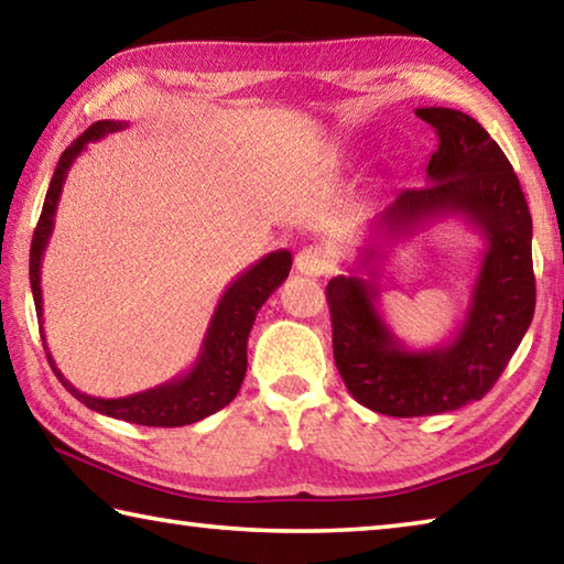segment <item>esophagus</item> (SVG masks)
I'll use <instances>...</instances> for the list:
<instances>
[{
    "label": "esophagus",
    "instance_id": "1",
    "mask_svg": "<svg viewBox=\"0 0 564 564\" xmlns=\"http://www.w3.org/2000/svg\"><path fill=\"white\" fill-rule=\"evenodd\" d=\"M295 269L303 275H328L333 271V256L326 246L311 243L295 256Z\"/></svg>",
    "mask_w": 564,
    "mask_h": 564
}]
</instances>
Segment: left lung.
Instances as JSON below:
<instances>
[{
	"label": "left lung",
	"instance_id": "obj_1",
	"mask_svg": "<svg viewBox=\"0 0 564 564\" xmlns=\"http://www.w3.org/2000/svg\"><path fill=\"white\" fill-rule=\"evenodd\" d=\"M437 133L425 186L398 191L373 218L362 265L425 226L460 218L485 251L463 321L433 348H410L380 313L376 279H330L333 358L348 393L393 417L437 415L480 400L502 376L534 313L532 216L508 156L473 117L445 107L415 109Z\"/></svg>",
	"mask_w": 564,
	"mask_h": 564
}]
</instances>
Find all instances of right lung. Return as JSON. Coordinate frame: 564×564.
Listing matches in <instances>:
<instances>
[{"mask_svg":"<svg viewBox=\"0 0 564 564\" xmlns=\"http://www.w3.org/2000/svg\"><path fill=\"white\" fill-rule=\"evenodd\" d=\"M127 121H111L104 119L91 123V127L82 133L79 139L72 141V147L64 151L59 164L54 169L50 191H46L44 206L40 224L32 238L30 248V283L34 295V308L36 321H40L42 343L50 358V366L62 380L64 388L69 393L82 400L84 405L97 410L101 415L127 420V423L149 425V427H181L198 423L208 415H214L216 410L226 408L241 390L243 376H246V346H248V333L253 328L256 313H259L265 299L279 289V285L289 279L293 256L291 251H271L265 253L261 261L248 265L243 273H238L236 279L226 285V291L216 303V311L212 321H208L206 336L202 343V350L186 373L171 378L169 383H161L156 388L141 390L127 398H94L76 390L69 380L62 376V370L56 368V362L46 346L44 336V308H42V259L46 246H50V236L54 231V216L56 206H59V196L64 188V181L69 176V169L82 156V151L87 149L91 141H99L107 133L127 129Z\"/></svg>","mask_w":564,"mask_h":564,"instance_id":"1","label":"right lung"}]
</instances>
